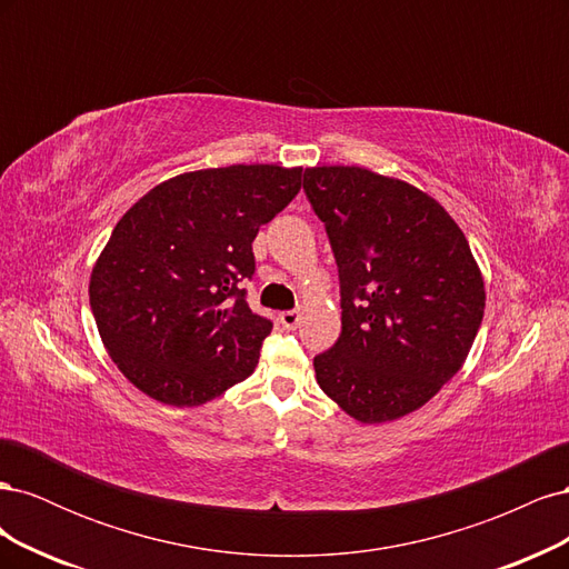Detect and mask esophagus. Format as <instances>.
<instances>
[{"label":"esophagus","mask_w":569,"mask_h":569,"mask_svg":"<svg viewBox=\"0 0 569 569\" xmlns=\"http://www.w3.org/2000/svg\"><path fill=\"white\" fill-rule=\"evenodd\" d=\"M299 320H301L299 311H282L280 313V322H282L284 330H295V327L299 325Z\"/></svg>","instance_id":"34e87169"}]
</instances>
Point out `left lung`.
Instances as JSON below:
<instances>
[{
	"mask_svg": "<svg viewBox=\"0 0 569 569\" xmlns=\"http://www.w3.org/2000/svg\"><path fill=\"white\" fill-rule=\"evenodd\" d=\"M303 192L341 295V335L313 358L316 380L360 422L403 418L462 368L485 316L468 239L432 197L368 168H306Z\"/></svg>",
	"mask_w": 569,
	"mask_h": 569,
	"instance_id": "left-lung-1",
	"label": "left lung"
}]
</instances>
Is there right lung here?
<instances>
[{
    "mask_svg": "<svg viewBox=\"0 0 569 569\" xmlns=\"http://www.w3.org/2000/svg\"><path fill=\"white\" fill-rule=\"evenodd\" d=\"M299 189L301 168H209L153 187L118 220L92 270L90 306L137 389L189 408L253 372L272 320L247 303L251 244Z\"/></svg>",
    "mask_w": 569,
    "mask_h": 569,
    "instance_id": "obj_1",
    "label": "right lung"
}]
</instances>
